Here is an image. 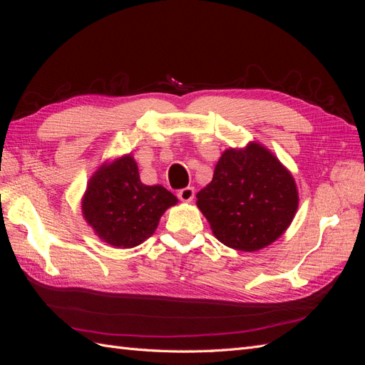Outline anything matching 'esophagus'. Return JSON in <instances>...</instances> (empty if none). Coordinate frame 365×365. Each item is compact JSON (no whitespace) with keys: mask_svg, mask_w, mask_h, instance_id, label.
Instances as JSON below:
<instances>
[{"mask_svg":"<svg viewBox=\"0 0 365 365\" xmlns=\"http://www.w3.org/2000/svg\"><path fill=\"white\" fill-rule=\"evenodd\" d=\"M178 197L182 202H192L195 197V189L193 187H184L178 192Z\"/></svg>","mask_w":365,"mask_h":365,"instance_id":"34e87169","label":"esophagus"}]
</instances>
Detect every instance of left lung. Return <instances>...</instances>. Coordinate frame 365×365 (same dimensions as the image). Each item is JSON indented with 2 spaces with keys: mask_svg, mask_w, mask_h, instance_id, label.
<instances>
[{
  "mask_svg": "<svg viewBox=\"0 0 365 365\" xmlns=\"http://www.w3.org/2000/svg\"><path fill=\"white\" fill-rule=\"evenodd\" d=\"M196 197V205L215 237L230 248L247 252L277 240L298 208L292 173L257 141L224 150L212 182Z\"/></svg>",
  "mask_w": 365,
  "mask_h": 365,
  "instance_id": "1",
  "label": "left lung"
}]
</instances>
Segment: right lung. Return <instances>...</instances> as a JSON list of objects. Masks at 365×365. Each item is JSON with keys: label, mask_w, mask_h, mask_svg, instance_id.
<instances>
[{"label": "right lung", "mask_w": 365, "mask_h": 365, "mask_svg": "<svg viewBox=\"0 0 365 365\" xmlns=\"http://www.w3.org/2000/svg\"><path fill=\"white\" fill-rule=\"evenodd\" d=\"M178 197L163 185H146L140 180L132 153L102 163L86 184L82 216L105 244L134 248L149 239L168 208Z\"/></svg>", "instance_id": "obj_1"}]
</instances>
